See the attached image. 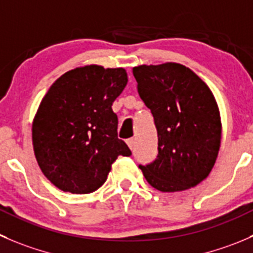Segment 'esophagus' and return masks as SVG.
<instances>
[{
  "mask_svg": "<svg viewBox=\"0 0 253 253\" xmlns=\"http://www.w3.org/2000/svg\"><path fill=\"white\" fill-rule=\"evenodd\" d=\"M127 144H128L129 148L133 149V147H134V138H128V139H127Z\"/></svg>",
  "mask_w": 253,
  "mask_h": 253,
  "instance_id": "obj_1",
  "label": "esophagus"
}]
</instances>
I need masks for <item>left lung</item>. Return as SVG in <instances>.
I'll list each match as a JSON object with an SVG mask.
<instances>
[{
    "label": "left lung",
    "instance_id": "1",
    "mask_svg": "<svg viewBox=\"0 0 253 253\" xmlns=\"http://www.w3.org/2000/svg\"><path fill=\"white\" fill-rule=\"evenodd\" d=\"M132 72L158 133V156L139 166L144 178L166 193L198 185L211 171L221 142L220 112L211 90L176 63L139 65Z\"/></svg>",
    "mask_w": 253,
    "mask_h": 253
}]
</instances>
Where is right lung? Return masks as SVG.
I'll return each instance as SVG.
<instances>
[{
	"instance_id": "1",
	"label": "right lung",
	"mask_w": 253,
	"mask_h": 253,
	"mask_svg": "<svg viewBox=\"0 0 253 253\" xmlns=\"http://www.w3.org/2000/svg\"><path fill=\"white\" fill-rule=\"evenodd\" d=\"M124 68H77L61 75L42 100L32 126L39 168L63 192L87 194L106 181L119 156H131L117 137L112 102L127 84Z\"/></svg>"
}]
</instances>
